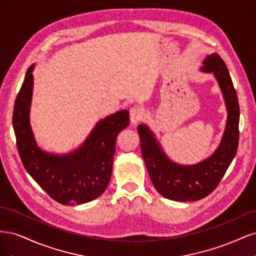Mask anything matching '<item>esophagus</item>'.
<instances>
[{
  "label": "esophagus",
  "instance_id": "esophagus-1",
  "mask_svg": "<svg viewBox=\"0 0 256 256\" xmlns=\"http://www.w3.org/2000/svg\"><path fill=\"white\" fill-rule=\"evenodd\" d=\"M143 116H144V112H143L141 108H138V106L131 108V110H130V122L134 126H136L138 124L143 120Z\"/></svg>",
  "mask_w": 256,
  "mask_h": 256
}]
</instances>
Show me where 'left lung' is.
I'll return each instance as SVG.
<instances>
[{"mask_svg": "<svg viewBox=\"0 0 256 256\" xmlns=\"http://www.w3.org/2000/svg\"><path fill=\"white\" fill-rule=\"evenodd\" d=\"M200 72L214 74L226 106L228 120L219 146L196 164L182 166L170 159L150 127H138L142 154L154 187L172 200L189 202L204 198L216 188L236 156L239 140V104L228 69L216 53L207 56Z\"/></svg>", "mask_w": 256, "mask_h": 256, "instance_id": "8db88e82", "label": "left lung"}]
</instances>
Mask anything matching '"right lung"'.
Returning <instances> with one entry per match:
<instances>
[{
    "instance_id": "obj_1",
    "label": "right lung",
    "mask_w": 256,
    "mask_h": 256,
    "mask_svg": "<svg viewBox=\"0 0 256 256\" xmlns=\"http://www.w3.org/2000/svg\"><path fill=\"white\" fill-rule=\"evenodd\" d=\"M34 67L28 69L12 114L23 166L56 202L63 205L90 202L102 196L110 182L116 138L129 125V112L122 110L100 120L85 141L70 152L58 154L42 150L30 122Z\"/></svg>"
}]
</instances>
